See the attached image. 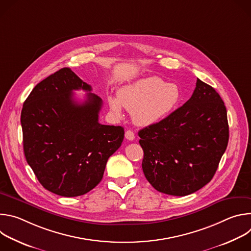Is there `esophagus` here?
Segmentation results:
<instances>
[{"instance_id": "esophagus-1", "label": "esophagus", "mask_w": 251, "mask_h": 251, "mask_svg": "<svg viewBox=\"0 0 251 251\" xmlns=\"http://www.w3.org/2000/svg\"><path fill=\"white\" fill-rule=\"evenodd\" d=\"M125 138L127 140H130V141H133L135 139V134L133 133V131L131 130H127L126 133H125Z\"/></svg>"}]
</instances>
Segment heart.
<instances>
[{
	"label": "heart",
	"instance_id": "heart-1",
	"mask_svg": "<svg viewBox=\"0 0 251 251\" xmlns=\"http://www.w3.org/2000/svg\"><path fill=\"white\" fill-rule=\"evenodd\" d=\"M181 91L174 83H166L157 76L136 80L118 92V98L109 97L114 114H121V104L139 126L152 125L169 114L180 100Z\"/></svg>",
	"mask_w": 251,
	"mask_h": 251
}]
</instances>
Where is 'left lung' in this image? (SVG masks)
<instances>
[{"instance_id": "1", "label": "left lung", "mask_w": 251, "mask_h": 251, "mask_svg": "<svg viewBox=\"0 0 251 251\" xmlns=\"http://www.w3.org/2000/svg\"><path fill=\"white\" fill-rule=\"evenodd\" d=\"M142 169L157 191L184 197L210 182L228 143L226 108L220 94L198 78L192 97L138 133Z\"/></svg>"}]
</instances>
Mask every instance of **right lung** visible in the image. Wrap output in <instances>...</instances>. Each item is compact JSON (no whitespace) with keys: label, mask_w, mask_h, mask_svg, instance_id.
Instances as JSON below:
<instances>
[{"label":"right lung","mask_w":251,"mask_h":251,"mask_svg":"<svg viewBox=\"0 0 251 251\" xmlns=\"http://www.w3.org/2000/svg\"><path fill=\"white\" fill-rule=\"evenodd\" d=\"M91 86L68 67L39 84L21 114L24 152L39 182L61 197H77L102 180L106 163L121 146L124 128L98 122L102 99L87 93L82 103L73 91Z\"/></svg>","instance_id":"right-lung-1"}]
</instances>
